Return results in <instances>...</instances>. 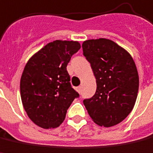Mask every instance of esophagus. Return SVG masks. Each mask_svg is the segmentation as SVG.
Returning <instances> with one entry per match:
<instances>
[{"label": "esophagus", "mask_w": 153, "mask_h": 153, "mask_svg": "<svg viewBox=\"0 0 153 153\" xmlns=\"http://www.w3.org/2000/svg\"><path fill=\"white\" fill-rule=\"evenodd\" d=\"M76 91H78L79 93H81V92H82V87H76Z\"/></svg>", "instance_id": "1"}]
</instances>
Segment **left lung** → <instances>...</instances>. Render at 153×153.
Here are the masks:
<instances>
[{
  "mask_svg": "<svg viewBox=\"0 0 153 153\" xmlns=\"http://www.w3.org/2000/svg\"><path fill=\"white\" fill-rule=\"evenodd\" d=\"M82 51L97 82L95 94L83 103L94 123L105 127L115 126L129 115L137 100L139 77L134 61L108 39L86 41Z\"/></svg>",
  "mask_w": 153,
  "mask_h": 153,
  "instance_id": "obj_1",
  "label": "left lung"
}]
</instances>
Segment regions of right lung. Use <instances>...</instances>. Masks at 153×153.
Segmentation results:
<instances>
[{
	"mask_svg": "<svg viewBox=\"0 0 153 153\" xmlns=\"http://www.w3.org/2000/svg\"><path fill=\"white\" fill-rule=\"evenodd\" d=\"M80 48L78 42L56 40L26 63L21 78V97L26 114L39 127H59L73 100L79 97L71 85L66 66Z\"/></svg>",
	"mask_w": 153,
	"mask_h": 153,
	"instance_id": "obj_1",
	"label": "right lung"
}]
</instances>
